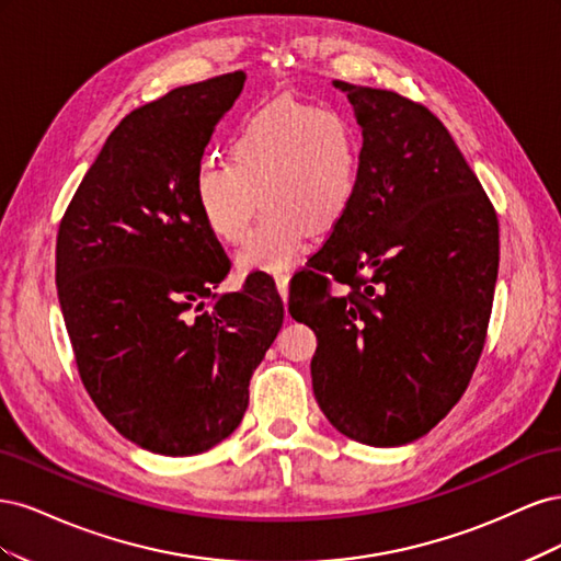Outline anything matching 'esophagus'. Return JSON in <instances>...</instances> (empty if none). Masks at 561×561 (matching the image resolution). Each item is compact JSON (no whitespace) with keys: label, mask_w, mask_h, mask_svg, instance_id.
Returning <instances> with one entry per match:
<instances>
[{"label":"esophagus","mask_w":561,"mask_h":561,"mask_svg":"<svg viewBox=\"0 0 561 561\" xmlns=\"http://www.w3.org/2000/svg\"><path fill=\"white\" fill-rule=\"evenodd\" d=\"M276 287H278V293L285 301V307H287V293H290V274H287V271H280V274H276Z\"/></svg>","instance_id":"34e87169"}]
</instances>
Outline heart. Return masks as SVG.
Wrapping results in <instances>:
<instances>
[{
  "instance_id": "1",
  "label": "heart",
  "mask_w": 561,
  "mask_h": 561,
  "mask_svg": "<svg viewBox=\"0 0 561 561\" xmlns=\"http://www.w3.org/2000/svg\"><path fill=\"white\" fill-rule=\"evenodd\" d=\"M358 182L360 138L351 118L332 107L276 98L233 126L229 161H201L194 194L203 222L225 243L245 239L260 201L264 210L239 264L283 271L309 229L325 233L342 222Z\"/></svg>"
}]
</instances>
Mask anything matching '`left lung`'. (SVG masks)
<instances>
[{"label":"left lung","instance_id":"1","mask_svg":"<svg viewBox=\"0 0 561 561\" xmlns=\"http://www.w3.org/2000/svg\"><path fill=\"white\" fill-rule=\"evenodd\" d=\"M363 128L358 194L290 304L318 336L313 393L355 443L398 447L461 400L499 276V217L443 122L396 91L334 81ZM346 284L342 296L331 283Z\"/></svg>","mask_w":561,"mask_h":561}]
</instances>
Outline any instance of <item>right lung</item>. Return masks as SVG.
<instances>
[{
	"label": "right lung",
	"instance_id": "1",
	"mask_svg": "<svg viewBox=\"0 0 561 561\" xmlns=\"http://www.w3.org/2000/svg\"><path fill=\"white\" fill-rule=\"evenodd\" d=\"M243 72L173 89L122 118L67 206L56 285L87 393L130 443L208 451L248 410L252 371L283 325L274 280L217 297L231 262L194 178Z\"/></svg>",
	"mask_w": 561,
	"mask_h": 561
}]
</instances>
